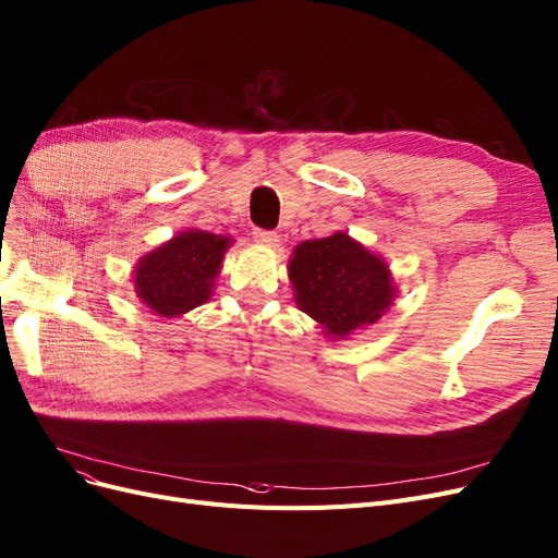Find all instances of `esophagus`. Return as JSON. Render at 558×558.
I'll use <instances>...</instances> for the list:
<instances>
[{
  "mask_svg": "<svg viewBox=\"0 0 558 558\" xmlns=\"http://www.w3.org/2000/svg\"><path fill=\"white\" fill-rule=\"evenodd\" d=\"M253 239L262 245H278V241H280L278 232H271V230H255Z\"/></svg>",
  "mask_w": 558,
  "mask_h": 558,
  "instance_id": "1",
  "label": "esophagus"
}]
</instances>
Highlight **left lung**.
<instances>
[{
  "mask_svg": "<svg viewBox=\"0 0 558 558\" xmlns=\"http://www.w3.org/2000/svg\"><path fill=\"white\" fill-rule=\"evenodd\" d=\"M287 271L296 305L328 338L375 324L396 299L386 262L344 232L299 243Z\"/></svg>",
  "mask_w": 558,
  "mask_h": 558,
  "instance_id": "left-lung-1",
  "label": "left lung"
}]
</instances>
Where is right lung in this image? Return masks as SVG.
I'll list each match as a JSON object with an SVG mask.
<instances>
[{
    "instance_id": "add662e5",
    "label": "right lung",
    "mask_w": 558,
    "mask_h": 558,
    "mask_svg": "<svg viewBox=\"0 0 558 558\" xmlns=\"http://www.w3.org/2000/svg\"><path fill=\"white\" fill-rule=\"evenodd\" d=\"M230 236L181 232L135 266V294L160 317H179L211 299Z\"/></svg>"
}]
</instances>
